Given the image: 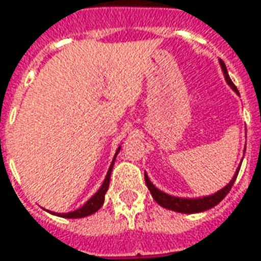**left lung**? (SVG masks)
<instances>
[{"label": "left lung", "mask_w": 261, "mask_h": 261, "mask_svg": "<svg viewBox=\"0 0 261 261\" xmlns=\"http://www.w3.org/2000/svg\"><path fill=\"white\" fill-rule=\"evenodd\" d=\"M219 64H220V68H222V72H223V76L226 79V82H227V85L239 95L237 88L233 85L229 73H227L224 62L222 59H219ZM244 150H246V148H244ZM242 162H243V159H242ZM240 166L242 165H239V168L236 169V172H234V175L231 177V180L223 189L217 190L216 193H213V195L202 196V197H177V196L168 195V193L159 190V189L154 186L153 183L150 182V179H149L146 172H145V182H146V186H148L152 197L156 200L158 204H161L162 207L173 210V212H179V213H188V215H190V213H200V212H204V210H209L212 207H215L216 204H219V203L223 200L226 195L230 192V189L233 186L234 180H236L237 175H239V170H240Z\"/></svg>", "instance_id": "obj_1"}]
</instances>
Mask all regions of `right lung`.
<instances>
[{
    "instance_id": "add662e5",
    "label": "right lung",
    "mask_w": 261,
    "mask_h": 261,
    "mask_svg": "<svg viewBox=\"0 0 261 261\" xmlns=\"http://www.w3.org/2000/svg\"><path fill=\"white\" fill-rule=\"evenodd\" d=\"M119 150H120V146L116 149V152H115L112 163H111V166H109V169H108V173L107 176H105V179H103V183H102V186L99 188V190H98V192H96L91 199H88V202H86L82 207L73 210V212H69V213H55V212H49V210H46V212H49L51 215H55V216L65 217V219H79V217H86V216H91V215H93L95 212H98V210L102 207L103 202H105V195H107L108 188H109L111 173H112L113 165H115V159H116V156H118V153H119Z\"/></svg>"
}]
</instances>
